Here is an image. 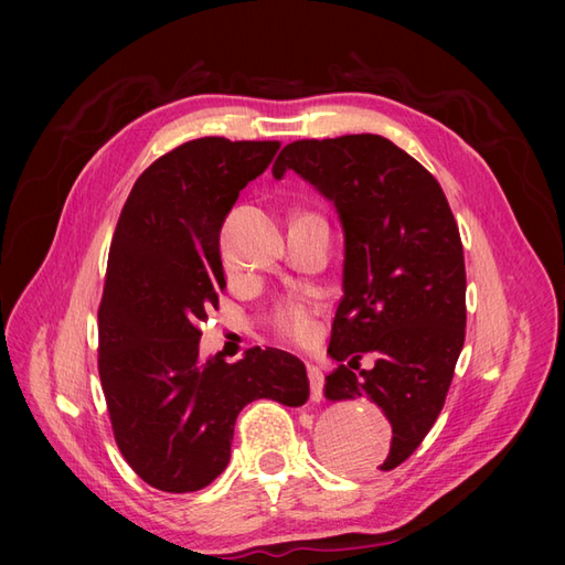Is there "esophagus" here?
<instances>
[{
    "label": "esophagus",
    "mask_w": 565,
    "mask_h": 565,
    "mask_svg": "<svg viewBox=\"0 0 565 565\" xmlns=\"http://www.w3.org/2000/svg\"><path fill=\"white\" fill-rule=\"evenodd\" d=\"M306 374H309V384H311V401H320L322 398V384H324V377H322V370L318 365H306Z\"/></svg>",
    "instance_id": "obj_1"
}]
</instances>
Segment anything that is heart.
I'll return each mask as SVG.
<instances>
[{"label":"heart","mask_w":565,"mask_h":565,"mask_svg":"<svg viewBox=\"0 0 565 565\" xmlns=\"http://www.w3.org/2000/svg\"><path fill=\"white\" fill-rule=\"evenodd\" d=\"M318 303L303 295H287L270 309V324L282 339L306 344L316 334Z\"/></svg>","instance_id":"obj_1"}]
</instances>
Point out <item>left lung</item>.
<instances>
[{"mask_svg": "<svg viewBox=\"0 0 565 565\" xmlns=\"http://www.w3.org/2000/svg\"><path fill=\"white\" fill-rule=\"evenodd\" d=\"M287 169L334 202L347 237L344 297L332 322L339 367L330 401L370 398L391 422L382 471L431 431L455 377L467 328V270L457 221L431 172L377 134L303 139L282 148ZM365 352L372 371L360 370Z\"/></svg>", "mask_w": 565, "mask_h": 565, "instance_id": "obj_1", "label": "left lung"}]
</instances>
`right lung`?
Masks as SVG:
<instances>
[{
  "instance_id": "right-lung-1",
  "label": "right lung",
  "mask_w": 565,
  "mask_h": 565,
  "mask_svg": "<svg viewBox=\"0 0 565 565\" xmlns=\"http://www.w3.org/2000/svg\"><path fill=\"white\" fill-rule=\"evenodd\" d=\"M278 148L224 136L181 143L136 179L117 218L98 306V374L119 452L158 490L210 486L228 465L247 403L309 401L292 353L254 347L226 363L198 349V322L226 289L221 226Z\"/></svg>"
}]
</instances>
